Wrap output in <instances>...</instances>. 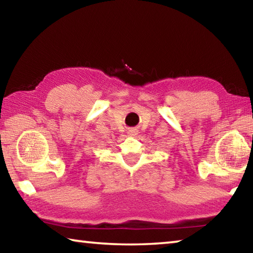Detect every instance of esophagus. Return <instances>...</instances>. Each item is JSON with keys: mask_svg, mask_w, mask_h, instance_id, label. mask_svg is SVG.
Segmentation results:
<instances>
[{"mask_svg": "<svg viewBox=\"0 0 253 253\" xmlns=\"http://www.w3.org/2000/svg\"><path fill=\"white\" fill-rule=\"evenodd\" d=\"M128 132H129L130 136H135L137 134V129H130Z\"/></svg>", "mask_w": 253, "mask_h": 253, "instance_id": "34e87169", "label": "esophagus"}]
</instances>
